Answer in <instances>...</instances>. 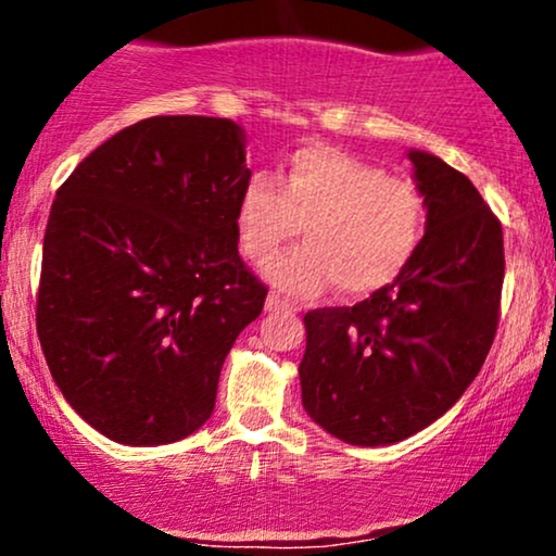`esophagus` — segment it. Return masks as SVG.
<instances>
[{
    "label": "esophagus",
    "instance_id": "34e87169",
    "mask_svg": "<svg viewBox=\"0 0 556 556\" xmlns=\"http://www.w3.org/2000/svg\"><path fill=\"white\" fill-rule=\"evenodd\" d=\"M266 311H292V303H287V300L279 298L277 292H271V295L266 298Z\"/></svg>",
    "mask_w": 556,
    "mask_h": 556
}]
</instances>
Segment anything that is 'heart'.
<instances>
[{"label":"heart","instance_id":"heart-1","mask_svg":"<svg viewBox=\"0 0 556 556\" xmlns=\"http://www.w3.org/2000/svg\"><path fill=\"white\" fill-rule=\"evenodd\" d=\"M306 227V245L264 266L274 287L311 295L331 282L363 298L397 282L426 232V198L407 177H394L327 146L292 154L282 185L256 175L238 198V240L264 264Z\"/></svg>","mask_w":556,"mask_h":556}]
</instances>
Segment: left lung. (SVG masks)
Segmentation results:
<instances>
[{"label": "left lung", "mask_w": 556, "mask_h": 556, "mask_svg": "<svg viewBox=\"0 0 556 556\" xmlns=\"http://www.w3.org/2000/svg\"><path fill=\"white\" fill-rule=\"evenodd\" d=\"M426 232L397 282L353 308L305 314L303 407L355 446L394 444L442 418L481 371L504 282L502 225L476 185L407 151Z\"/></svg>", "instance_id": "1"}]
</instances>
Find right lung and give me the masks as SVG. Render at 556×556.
I'll return each instance as SVG.
<instances>
[{
  "instance_id": "1",
  "label": "right lung",
  "mask_w": 556,
  "mask_h": 556,
  "mask_svg": "<svg viewBox=\"0 0 556 556\" xmlns=\"http://www.w3.org/2000/svg\"><path fill=\"white\" fill-rule=\"evenodd\" d=\"M245 132L222 117H149L56 190L36 329L56 387L117 444H172L212 418L235 340L266 287L238 253Z\"/></svg>"
}]
</instances>
